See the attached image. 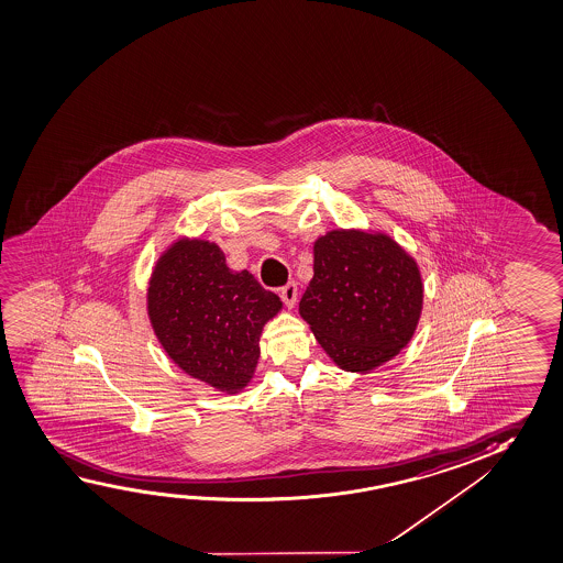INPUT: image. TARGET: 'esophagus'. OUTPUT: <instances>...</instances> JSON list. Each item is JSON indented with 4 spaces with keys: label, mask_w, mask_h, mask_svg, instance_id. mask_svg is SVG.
Returning a JSON list of instances; mask_svg holds the SVG:
<instances>
[{
    "label": "esophagus",
    "mask_w": 563,
    "mask_h": 563,
    "mask_svg": "<svg viewBox=\"0 0 563 563\" xmlns=\"http://www.w3.org/2000/svg\"><path fill=\"white\" fill-rule=\"evenodd\" d=\"M279 297H282V301H284L287 307H295V303H297V284H295V282L286 284V286L279 289Z\"/></svg>",
    "instance_id": "obj_1"
}]
</instances>
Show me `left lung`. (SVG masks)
<instances>
[{"instance_id":"left-lung-1","label":"left lung","mask_w":563,"mask_h":563,"mask_svg":"<svg viewBox=\"0 0 563 563\" xmlns=\"http://www.w3.org/2000/svg\"><path fill=\"white\" fill-rule=\"evenodd\" d=\"M312 269L299 312L342 369L369 372L407 346L422 309V282L397 242L331 231L314 242Z\"/></svg>"}]
</instances>
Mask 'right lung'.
<instances>
[{
    "label": "right lung",
    "mask_w": 563,
    "mask_h": 563,
    "mask_svg": "<svg viewBox=\"0 0 563 563\" xmlns=\"http://www.w3.org/2000/svg\"><path fill=\"white\" fill-rule=\"evenodd\" d=\"M279 309V297L246 269H229L213 242L181 239L152 272V329L186 374L219 391H241L251 382L262 327Z\"/></svg>",
    "instance_id": "obj_1"
}]
</instances>
